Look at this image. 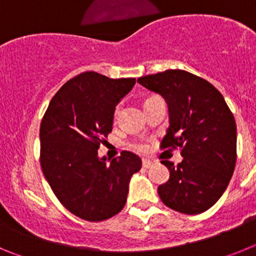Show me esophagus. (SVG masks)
<instances>
[{
  "mask_svg": "<svg viewBox=\"0 0 256 256\" xmlns=\"http://www.w3.org/2000/svg\"><path fill=\"white\" fill-rule=\"evenodd\" d=\"M151 165H152V162H151V160H148V159H144V160H142V166H144V168L148 169L151 166Z\"/></svg>",
  "mask_w": 256,
  "mask_h": 256,
  "instance_id": "esophagus-1",
  "label": "esophagus"
}]
</instances>
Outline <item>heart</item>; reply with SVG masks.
Wrapping results in <instances>:
<instances>
[{"label":"heart","mask_w":256,"mask_h":256,"mask_svg":"<svg viewBox=\"0 0 256 256\" xmlns=\"http://www.w3.org/2000/svg\"><path fill=\"white\" fill-rule=\"evenodd\" d=\"M116 114H118V108H115L114 116H116ZM130 148H132V150L137 151V152H144V151L148 150V144H144V142H132V144H130Z\"/></svg>","instance_id":"1"}]
</instances>
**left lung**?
Listing matches in <instances>:
<instances>
[{"label": "left lung", "mask_w": 256, "mask_h": 256, "mask_svg": "<svg viewBox=\"0 0 256 256\" xmlns=\"http://www.w3.org/2000/svg\"><path fill=\"white\" fill-rule=\"evenodd\" d=\"M168 104L169 128L162 148H180L183 160L169 169V180L158 188L165 205L183 214L212 208L227 188L236 165L237 130L234 114L212 83L184 70L138 78Z\"/></svg>", "instance_id": "obj_1"}]
</instances>
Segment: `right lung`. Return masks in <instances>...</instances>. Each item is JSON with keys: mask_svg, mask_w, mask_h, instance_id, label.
<instances>
[{"mask_svg": "<svg viewBox=\"0 0 256 256\" xmlns=\"http://www.w3.org/2000/svg\"><path fill=\"white\" fill-rule=\"evenodd\" d=\"M134 83L79 74L52 97L40 123L42 172L61 204L84 220H106L120 212L130 178L141 169V159L130 151L110 162L97 154L112 130L115 106Z\"/></svg>", "mask_w": 256, "mask_h": 256, "instance_id": "1", "label": "right lung"}]
</instances>
